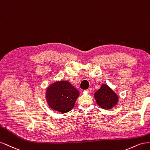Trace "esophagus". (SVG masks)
<instances>
[{
    "label": "esophagus",
    "instance_id": "1",
    "mask_svg": "<svg viewBox=\"0 0 150 150\" xmlns=\"http://www.w3.org/2000/svg\"><path fill=\"white\" fill-rule=\"evenodd\" d=\"M86 91H87L88 93H91V91H92V89H91V88H88V89H87L86 90Z\"/></svg>",
    "mask_w": 150,
    "mask_h": 150
}]
</instances>
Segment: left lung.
Masks as SVG:
<instances>
[{
    "mask_svg": "<svg viewBox=\"0 0 150 150\" xmlns=\"http://www.w3.org/2000/svg\"><path fill=\"white\" fill-rule=\"evenodd\" d=\"M94 96L98 106L105 110L112 109L118 101L117 94L105 84L101 85L100 88L95 93Z\"/></svg>",
    "mask_w": 150,
    "mask_h": 150,
    "instance_id": "obj_1",
    "label": "left lung"
}]
</instances>
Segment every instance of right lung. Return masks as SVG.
Returning a JSON list of instances; mask_svg holds the SVG:
<instances>
[{
  "instance_id": "right-lung-1",
  "label": "right lung",
  "mask_w": 150,
  "mask_h": 150,
  "mask_svg": "<svg viewBox=\"0 0 150 150\" xmlns=\"http://www.w3.org/2000/svg\"><path fill=\"white\" fill-rule=\"evenodd\" d=\"M45 97L52 110L67 113L74 107L79 91L68 81H57L47 87Z\"/></svg>"
}]
</instances>
